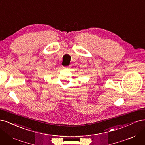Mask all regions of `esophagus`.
<instances>
[{
	"label": "esophagus",
	"mask_w": 145,
	"mask_h": 145,
	"mask_svg": "<svg viewBox=\"0 0 145 145\" xmlns=\"http://www.w3.org/2000/svg\"><path fill=\"white\" fill-rule=\"evenodd\" d=\"M69 67L68 66H67V67H63V68H68Z\"/></svg>",
	"instance_id": "esophagus-1"
}]
</instances>
